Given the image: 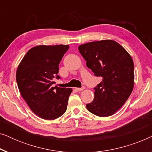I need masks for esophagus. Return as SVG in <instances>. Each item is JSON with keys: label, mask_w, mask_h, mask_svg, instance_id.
Instances as JSON below:
<instances>
[{"label": "esophagus", "mask_w": 152, "mask_h": 152, "mask_svg": "<svg viewBox=\"0 0 152 152\" xmlns=\"http://www.w3.org/2000/svg\"><path fill=\"white\" fill-rule=\"evenodd\" d=\"M75 89L77 91H82L84 89V87H82V88H76Z\"/></svg>", "instance_id": "esophagus-1"}]
</instances>
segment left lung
Here are the masks:
<instances>
[{"label": "left lung", "instance_id": "1", "mask_svg": "<svg viewBox=\"0 0 152 152\" xmlns=\"http://www.w3.org/2000/svg\"><path fill=\"white\" fill-rule=\"evenodd\" d=\"M78 50L86 66L102 81L95 89L88 111L99 117L115 114L130 96L134 86V65L127 51L115 41L107 39L80 45Z\"/></svg>", "mask_w": 152, "mask_h": 152}]
</instances>
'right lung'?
<instances>
[{
	"label": "right lung",
	"mask_w": 152,
	"mask_h": 152,
	"mask_svg": "<svg viewBox=\"0 0 152 152\" xmlns=\"http://www.w3.org/2000/svg\"><path fill=\"white\" fill-rule=\"evenodd\" d=\"M68 45H40L29 50L20 61L16 79L23 98L30 109L44 120L59 118L67 109L72 88L52 86L59 78V64Z\"/></svg>",
	"instance_id": "right-lung-1"
}]
</instances>
